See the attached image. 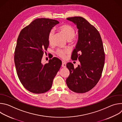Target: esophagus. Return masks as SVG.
Instances as JSON below:
<instances>
[{"label":"esophagus","instance_id":"1","mask_svg":"<svg viewBox=\"0 0 122 122\" xmlns=\"http://www.w3.org/2000/svg\"><path fill=\"white\" fill-rule=\"evenodd\" d=\"M62 66L63 67H66V63L65 62H62Z\"/></svg>","mask_w":122,"mask_h":122}]
</instances>
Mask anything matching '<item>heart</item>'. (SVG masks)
Masks as SVG:
<instances>
[{"label": "heart", "instance_id": "heart-1", "mask_svg": "<svg viewBox=\"0 0 122 122\" xmlns=\"http://www.w3.org/2000/svg\"><path fill=\"white\" fill-rule=\"evenodd\" d=\"M59 29L64 33L67 40L69 41H71L74 38L75 34V30L73 26L69 25H63L59 27ZM55 35V31L54 29H51L49 34L48 40L50 44L53 43ZM68 53L67 50H63L58 49L56 53L57 55L61 58H65L66 54Z\"/></svg>", "mask_w": 122, "mask_h": 122}]
</instances>
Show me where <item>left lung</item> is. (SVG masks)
Returning a JSON list of instances; mask_svg holds the SVG:
<instances>
[{"mask_svg": "<svg viewBox=\"0 0 122 122\" xmlns=\"http://www.w3.org/2000/svg\"><path fill=\"white\" fill-rule=\"evenodd\" d=\"M66 19L78 29V40L71 57L81 64L74 68L71 63H67L70 74L66 83L71 91L84 93L94 87L101 76L105 62L103 42L97 30L84 18L76 16Z\"/></svg>", "mask_w": 122, "mask_h": 122, "instance_id": "left-lung-1", "label": "left lung"}]
</instances>
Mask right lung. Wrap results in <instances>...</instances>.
<instances>
[{
  "mask_svg": "<svg viewBox=\"0 0 122 122\" xmlns=\"http://www.w3.org/2000/svg\"><path fill=\"white\" fill-rule=\"evenodd\" d=\"M59 23L56 20L36 19L21 30L17 39L14 57L17 74L24 87L32 93L49 90L62 65V61L55 57L48 63H41L49 45V32Z\"/></svg>",
  "mask_w": 122,
  "mask_h": 122,
  "instance_id": "1",
  "label": "right lung"
}]
</instances>
